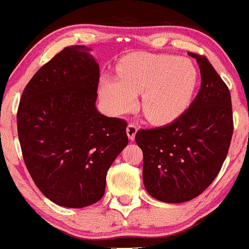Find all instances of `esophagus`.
Returning <instances> with one entry per match:
<instances>
[{"label":"esophagus","mask_w":249,"mask_h":249,"mask_svg":"<svg viewBox=\"0 0 249 249\" xmlns=\"http://www.w3.org/2000/svg\"><path fill=\"white\" fill-rule=\"evenodd\" d=\"M138 131V126L136 124H129L126 127V132H127V136H129V138L131 141H133L136 137V133H137Z\"/></svg>","instance_id":"34e87169"}]
</instances>
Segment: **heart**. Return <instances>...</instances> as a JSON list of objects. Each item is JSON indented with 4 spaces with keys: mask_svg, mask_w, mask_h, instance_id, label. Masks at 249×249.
Here are the masks:
<instances>
[{
    "mask_svg": "<svg viewBox=\"0 0 249 249\" xmlns=\"http://www.w3.org/2000/svg\"><path fill=\"white\" fill-rule=\"evenodd\" d=\"M120 81L105 78L100 95L113 114L135 110L139 93L142 107L154 123H168L187 110L198 84L195 65L187 59L164 54L136 53L122 60Z\"/></svg>",
    "mask_w": 249,
    "mask_h": 249,
    "instance_id": "b5f03b06",
    "label": "heart"
}]
</instances>
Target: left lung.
<instances>
[{
	"label": "left lung",
	"mask_w": 249,
	"mask_h": 249,
	"mask_svg": "<svg viewBox=\"0 0 249 249\" xmlns=\"http://www.w3.org/2000/svg\"><path fill=\"white\" fill-rule=\"evenodd\" d=\"M196 59L201 89L194 102L170 124L141 129L136 143L143 151V181L156 200L182 203L203 193L216 178L233 136L231 92L206 56Z\"/></svg>",
	"instance_id": "8db88e82"
}]
</instances>
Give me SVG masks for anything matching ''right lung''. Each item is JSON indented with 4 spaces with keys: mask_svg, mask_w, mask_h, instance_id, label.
Instances as JSON below:
<instances>
[{
    "mask_svg": "<svg viewBox=\"0 0 249 249\" xmlns=\"http://www.w3.org/2000/svg\"><path fill=\"white\" fill-rule=\"evenodd\" d=\"M87 51L71 46L43 65L18 110L27 170L46 197L67 208L103 197L108 168L129 143L126 122L95 108L99 65Z\"/></svg>",
    "mask_w": 249,
    "mask_h": 249,
    "instance_id": "right-lung-1",
    "label": "right lung"
}]
</instances>
